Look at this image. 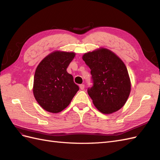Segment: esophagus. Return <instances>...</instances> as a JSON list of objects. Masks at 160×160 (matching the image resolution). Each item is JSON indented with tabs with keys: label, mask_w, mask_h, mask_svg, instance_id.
<instances>
[{
	"label": "esophagus",
	"mask_w": 160,
	"mask_h": 160,
	"mask_svg": "<svg viewBox=\"0 0 160 160\" xmlns=\"http://www.w3.org/2000/svg\"><path fill=\"white\" fill-rule=\"evenodd\" d=\"M79 88L81 90H83L85 89V85L83 84H81V85H79Z\"/></svg>",
	"instance_id": "34e87169"
}]
</instances>
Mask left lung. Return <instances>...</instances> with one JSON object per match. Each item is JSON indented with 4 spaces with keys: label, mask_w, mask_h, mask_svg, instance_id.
<instances>
[{
    "label": "left lung",
    "mask_w": 160,
    "mask_h": 160,
    "mask_svg": "<svg viewBox=\"0 0 160 160\" xmlns=\"http://www.w3.org/2000/svg\"><path fill=\"white\" fill-rule=\"evenodd\" d=\"M82 58L91 69L93 85L88 93L95 107L104 114L119 110L126 103L132 87L123 61L103 47L85 53Z\"/></svg>",
    "instance_id": "left-lung-1"
}]
</instances>
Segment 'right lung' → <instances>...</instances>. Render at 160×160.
<instances>
[{
  "instance_id": "1",
  "label": "right lung",
  "mask_w": 160,
  "mask_h": 160,
  "mask_svg": "<svg viewBox=\"0 0 160 160\" xmlns=\"http://www.w3.org/2000/svg\"><path fill=\"white\" fill-rule=\"evenodd\" d=\"M75 52L53 51L37 66L33 83V95L41 107L57 113L68 106L79 88L67 68Z\"/></svg>"
}]
</instances>
